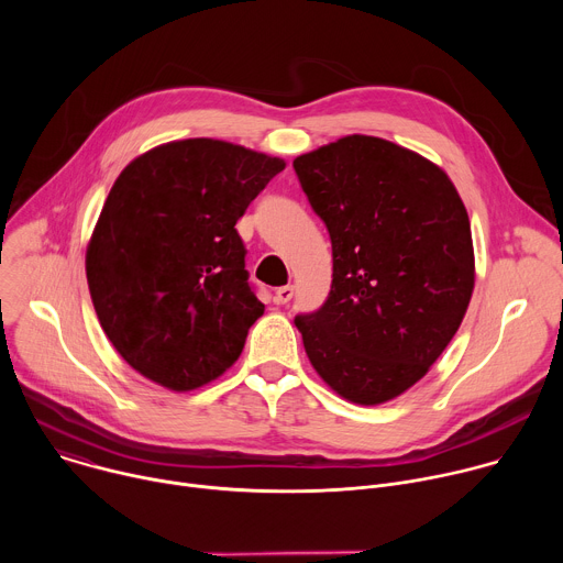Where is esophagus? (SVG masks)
Masks as SVG:
<instances>
[{"mask_svg": "<svg viewBox=\"0 0 563 563\" xmlns=\"http://www.w3.org/2000/svg\"><path fill=\"white\" fill-rule=\"evenodd\" d=\"M291 298H294V287H291V285H285V287H278V289H276L274 300H276L278 305H287Z\"/></svg>", "mask_w": 563, "mask_h": 563, "instance_id": "1", "label": "esophagus"}]
</instances>
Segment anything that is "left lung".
<instances>
[{"mask_svg":"<svg viewBox=\"0 0 563 563\" xmlns=\"http://www.w3.org/2000/svg\"><path fill=\"white\" fill-rule=\"evenodd\" d=\"M332 238V289L296 316L309 363L339 396L380 406L443 354L474 289L465 205L428 157L345 135L294 159Z\"/></svg>","mask_w":563,"mask_h":563,"instance_id":"8db88e82","label":"left lung"}]
</instances>
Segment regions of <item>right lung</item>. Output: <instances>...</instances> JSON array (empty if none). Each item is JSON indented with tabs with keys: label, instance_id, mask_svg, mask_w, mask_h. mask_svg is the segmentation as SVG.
Wrapping results in <instances>:
<instances>
[{
	"label": "right lung",
	"instance_id": "obj_1",
	"mask_svg": "<svg viewBox=\"0 0 563 563\" xmlns=\"http://www.w3.org/2000/svg\"><path fill=\"white\" fill-rule=\"evenodd\" d=\"M285 159L211 137L159 144L113 183L87 247L100 325L144 378L174 391L224 374L263 316L238 218Z\"/></svg>",
	"mask_w": 563,
	"mask_h": 563
}]
</instances>
